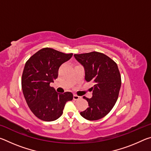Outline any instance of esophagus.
<instances>
[{
	"mask_svg": "<svg viewBox=\"0 0 151 151\" xmlns=\"http://www.w3.org/2000/svg\"><path fill=\"white\" fill-rule=\"evenodd\" d=\"M81 99V96H79L78 95H76V94H74L73 95V99L74 100H79V99Z\"/></svg>",
	"mask_w": 151,
	"mask_h": 151,
	"instance_id": "esophagus-1",
	"label": "esophagus"
}]
</instances>
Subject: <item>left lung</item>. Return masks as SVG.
<instances>
[{"mask_svg":"<svg viewBox=\"0 0 151 151\" xmlns=\"http://www.w3.org/2000/svg\"><path fill=\"white\" fill-rule=\"evenodd\" d=\"M85 69L86 81H93V96H83L88 103L81 115L88 121H96L106 116L115 104L121 86V78L116 63L103 53L96 52L74 55Z\"/></svg>","mask_w":151,"mask_h":151,"instance_id":"8db88e82","label":"left lung"}]
</instances>
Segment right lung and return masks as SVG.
Instances as JSON below:
<instances>
[{
    "instance_id": "obj_1",
    "label": "right lung",
    "mask_w": 151,
    "mask_h": 151,
    "mask_svg": "<svg viewBox=\"0 0 151 151\" xmlns=\"http://www.w3.org/2000/svg\"><path fill=\"white\" fill-rule=\"evenodd\" d=\"M73 57L50 48H44L27 61L22 76V89L28 106L35 115L44 121H53L62 115L70 92L57 93L50 86L58 77V68Z\"/></svg>"
}]
</instances>
